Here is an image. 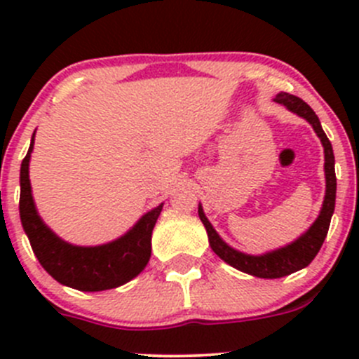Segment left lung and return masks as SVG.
I'll return each mask as SVG.
<instances>
[{
    "mask_svg": "<svg viewBox=\"0 0 359 359\" xmlns=\"http://www.w3.org/2000/svg\"><path fill=\"white\" fill-rule=\"evenodd\" d=\"M278 104H283L285 107H288L295 114L302 116L307 121L313 125L314 132L318 133V137L321 139V144L325 147V175H327V194H325L323 208H321L320 217L316 219V222L311 226V229L307 231L304 236H300L295 243L288 245V247L276 250V252L266 253V255L253 257V255H245V253L236 252L234 248H231L229 245L224 243L220 240L219 234L215 233V229L212 227V224L208 222V219L203 213V208L200 205L198 213H200L201 222L205 224L206 233H208V241L210 247L213 252L227 262L229 266L236 267V269L243 271V273L252 274L257 278H283L287 274L295 273V271L302 269V267L309 266L313 262L314 257L320 252L321 245H323L325 238H327L328 227H330L332 213L335 208V191H337V179H335V158H334V149H332V144L328 140V137L325 135L323 128H321V123L318 119L316 112L311 109L302 99L299 97L290 95L287 92H281L276 95Z\"/></svg>",
    "mask_w": 359,
    "mask_h": 359,
    "instance_id": "8db88e82",
    "label": "left lung"
}]
</instances>
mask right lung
<instances>
[{
	"instance_id": "add662e5",
	"label": "right lung",
	"mask_w": 359,
	"mask_h": 359,
	"mask_svg": "<svg viewBox=\"0 0 359 359\" xmlns=\"http://www.w3.org/2000/svg\"><path fill=\"white\" fill-rule=\"evenodd\" d=\"M34 142V135H32ZM32 142L20 166V220L32 252L59 283L81 292L109 290L125 285L147 266L151 234L163 205L147 212L130 233L102 247H72L57 238L36 213L29 182Z\"/></svg>"
}]
</instances>
